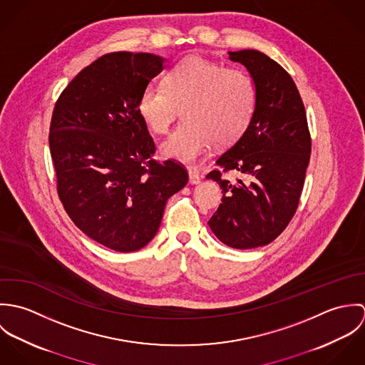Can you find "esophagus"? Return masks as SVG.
<instances>
[{"instance_id": "esophagus-1", "label": "esophagus", "mask_w": 365, "mask_h": 365, "mask_svg": "<svg viewBox=\"0 0 365 365\" xmlns=\"http://www.w3.org/2000/svg\"><path fill=\"white\" fill-rule=\"evenodd\" d=\"M188 175H190V184H200L201 182V174L197 168H190L188 170Z\"/></svg>"}]
</instances>
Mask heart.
<instances>
[{"label": "heart", "mask_w": 365, "mask_h": 365, "mask_svg": "<svg viewBox=\"0 0 365 365\" xmlns=\"http://www.w3.org/2000/svg\"><path fill=\"white\" fill-rule=\"evenodd\" d=\"M257 103L253 78L202 56H187L164 77V87L148 84L138 101L146 126L165 133L178 109L184 122L161 145V153L191 163L210 146H229L247 130Z\"/></svg>", "instance_id": "1"}]
</instances>
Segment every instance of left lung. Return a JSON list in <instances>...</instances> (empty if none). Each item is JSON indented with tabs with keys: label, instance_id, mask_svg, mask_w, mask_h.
<instances>
[{
	"label": "left lung",
	"instance_id": "1",
	"mask_svg": "<svg viewBox=\"0 0 365 365\" xmlns=\"http://www.w3.org/2000/svg\"><path fill=\"white\" fill-rule=\"evenodd\" d=\"M250 73L257 103L245 135L216 160L207 178L223 192L208 225L233 249H255L277 239L299 205L311 158L307 112L292 77L267 54L246 49L229 52ZM244 177L229 182L224 174Z\"/></svg>",
	"mask_w": 365,
	"mask_h": 365
}]
</instances>
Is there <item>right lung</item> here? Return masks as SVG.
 Masks as SVG:
<instances>
[{
    "label": "right lung",
    "instance_id": "add662e5",
    "mask_svg": "<svg viewBox=\"0 0 365 365\" xmlns=\"http://www.w3.org/2000/svg\"><path fill=\"white\" fill-rule=\"evenodd\" d=\"M152 53L113 52L83 68L53 109L49 148L57 194L74 225L105 247H145L161 223L167 200L188 173L158 163L138 101L164 68Z\"/></svg>",
    "mask_w": 365,
    "mask_h": 365
}]
</instances>
